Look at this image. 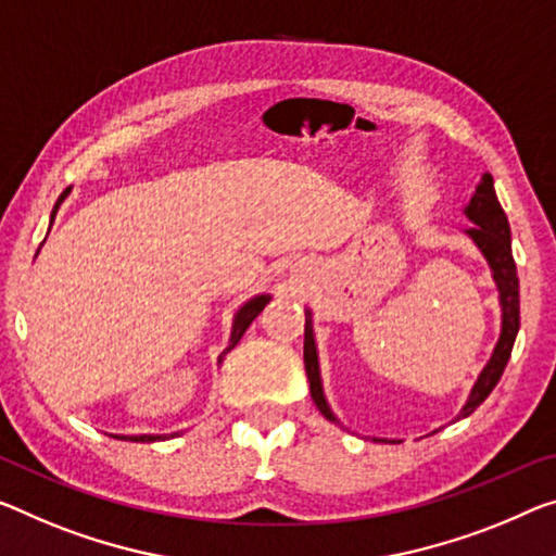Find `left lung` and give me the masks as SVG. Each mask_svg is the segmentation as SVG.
Returning a JSON list of instances; mask_svg holds the SVG:
<instances>
[{
  "instance_id": "obj_1",
  "label": "left lung",
  "mask_w": 556,
  "mask_h": 556,
  "mask_svg": "<svg viewBox=\"0 0 556 556\" xmlns=\"http://www.w3.org/2000/svg\"><path fill=\"white\" fill-rule=\"evenodd\" d=\"M465 216L472 220V228H467L465 233L472 238L477 249L490 263L492 278L500 290V305H502V332L497 345H494V353L490 363L482 367L480 378H477L472 392H469L465 407L459 409L457 420L472 415L477 407H480L486 395L497 386L502 372H505L507 361L511 355V345H515L517 330H519V278H517V266L515 258H511V236H509V220L502 211L497 193H494V181L490 174H482V181L477 184L472 199L465 206ZM303 361H305V372L307 380H311V397L315 407L320 409L323 415L328 417L330 422H338V417L330 413L326 403V395H323V382H320V367H318V348H315V332H313V313L305 311V345H303ZM378 442V438H375ZM388 442V440H380Z\"/></svg>"
}]
</instances>
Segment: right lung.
Masks as SVG:
<instances>
[{"mask_svg": "<svg viewBox=\"0 0 556 556\" xmlns=\"http://www.w3.org/2000/svg\"><path fill=\"white\" fill-rule=\"evenodd\" d=\"M70 191L72 189H66L62 195H59V201H56V206H54V213H56V208H59V203H62L66 195H70ZM54 213H51V220H54ZM270 301V295H255V298H251L249 303H243L241 307H238V313L233 315V330H230V345L224 350V355L228 353V350H233L236 348V343L238 340L243 338V332L249 330V326L251 323L258 318V313L263 311V307H266V303ZM224 355L218 357V363L224 361ZM116 440H134V442H156V440H166L164 434H131V438H126V434H116Z\"/></svg>", "mask_w": 556, "mask_h": 556, "instance_id": "right-lung-1", "label": "right lung"}]
</instances>
